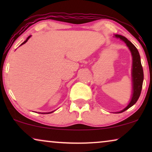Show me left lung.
<instances>
[{
    "label": "left lung",
    "mask_w": 152,
    "mask_h": 152,
    "mask_svg": "<svg viewBox=\"0 0 152 152\" xmlns=\"http://www.w3.org/2000/svg\"><path fill=\"white\" fill-rule=\"evenodd\" d=\"M116 38H119L126 43L129 49L130 50L132 55L133 64H132V82H133V94L129 104L127 107L124 108L123 110L118 113H122L126 110L129 109L131 107L135 104L140 97L141 91H142L143 79H144V74H143V69L142 64L140 61V57L139 55L138 50L133 43L128 40L126 37L120 34H115Z\"/></svg>",
    "instance_id": "left-lung-1"
}]
</instances>
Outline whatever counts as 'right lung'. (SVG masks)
<instances>
[{"label":"right lung","mask_w":152,"mask_h":152,"mask_svg":"<svg viewBox=\"0 0 152 152\" xmlns=\"http://www.w3.org/2000/svg\"><path fill=\"white\" fill-rule=\"evenodd\" d=\"M30 37H31V35H30V36H29V37H28V38H27V39H26V41H25L23 43H21V45H23V44H24V43H26L27 42V41H28V39L30 38ZM53 112H50V113H42V114H45V113H48H48H53Z\"/></svg>","instance_id":"add662e5"}]
</instances>
